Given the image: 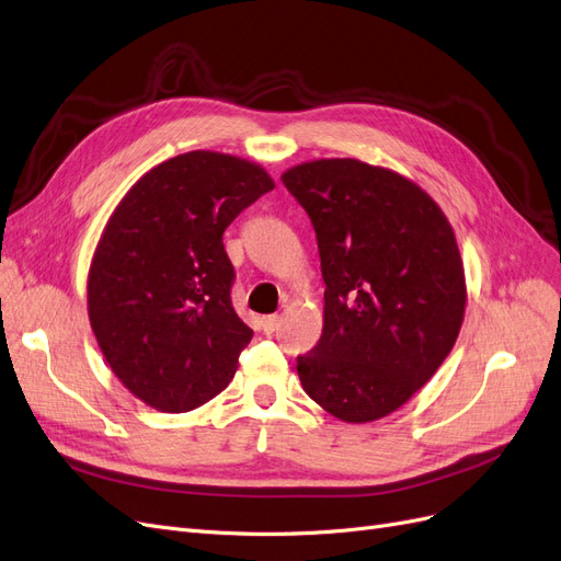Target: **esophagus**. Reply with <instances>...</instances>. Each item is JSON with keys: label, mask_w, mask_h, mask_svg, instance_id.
Here are the masks:
<instances>
[{"label": "esophagus", "mask_w": 561, "mask_h": 561, "mask_svg": "<svg viewBox=\"0 0 561 561\" xmlns=\"http://www.w3.org/2000/svg\"><path fill=\"white\" fill-rule=\"evenodd\" d=\"M279 323H282V319L277 314H270V317L261 319V329L265 335H273L275 331H279Z\"/></svg>", "instance_id": "esophagus-1"}]
</instances>
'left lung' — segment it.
Instances as JSON below:
<instances>
[{"instance_id": "obj_1", "label": "left lung", "mask_w": 561, "mask_h": 561, "mask_svg": "<svg viewBox=\"0 0 561 561\" xmlns=\"http://www.w3.org/2000/svg\"><path fill=\"white\" fill-rule=\"evenodd\" d=\"M282 182L310 216L327 284L300 385L342 422L387 417L457 342L466 282L455 232L420 186L360 160L305 162Z\"/></svg>"}]
</instances>
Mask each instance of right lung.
Wrapping results in <instances>:
<instances>
[{
  "label": "right lung",
  "instance_id": "obj_1",
  "mask_svg": "<svg viewBox=\"0 0 561 561\" xmlns=\"http://www.w3.org/2000/svg\"><path fill=\"white\" fill-rule=\"evenodd\" d=\"M275 184L254 162L191 151L123 197L88 273L98 345L137 399L188 412L221 393L251 331L230 300L224 230Z\"/></svg>",
  "mask_w": 561,
  "mask_h": 561
}]
</instances>
